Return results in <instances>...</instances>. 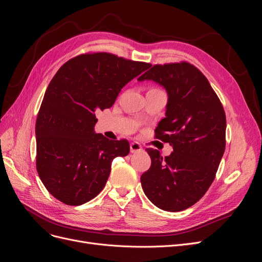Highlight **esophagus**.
Listing matches in <instances>:
<instances>
[{"label":"esophagus","mask_w":262,"mask_h":262,"mask_svg":"<svg viewBox=\"0 0 262 262\" xmlns=\"http://www.w3.org/2000/svg\"><path fill=\"white\" fill-rule=\"evenodd\" d=\"M142 149H143V148H142L141 144L138 143V142H132V143L130 144L131 153H138V152H141Z\"/></svg>","instance_id":"1"}]
</instances>
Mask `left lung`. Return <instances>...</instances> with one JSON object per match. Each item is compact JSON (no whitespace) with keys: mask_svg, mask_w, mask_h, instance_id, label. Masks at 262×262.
<instances>
[{"mask_svg":"<svg viewBox=\"0 0 262 262\" xmlns=\"http://www.w3.org/2000/svg\"><path fill=\"white\" fill-rule=\"evenodd\" d=\"M139 81L150 80L167 92L166 117L155 138L172 146L163 157L146 148L150 167L141 176L148 200L164 211L191 207L208 191L225 150L224 108L208 78L188 62L156 64Z\"/></svg>","mask_w":262,"mask_h":262,"instance_id":"obj_1","label":"left lung"}]
</instances>
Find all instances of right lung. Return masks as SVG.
<instances>
[{"label": "right lung", "instance_id": "right-lung-1", "mask_svg": "<svg viewBox=\"0 0 262 262\" xmlns=\"http://www.w3.org/2000/svg\"><path fill=\"white\" fill-rule=\"evenodd\" d=\"M149 67L96 52L77 55L55 73L36 120V167L55 199L68 205L91 201L104 189L114 158L129 154L126 140L95 133V113L112 107L122 87Z\"/></svg>", "mask_w": 262, "mask_h": 262}]
</instances>
